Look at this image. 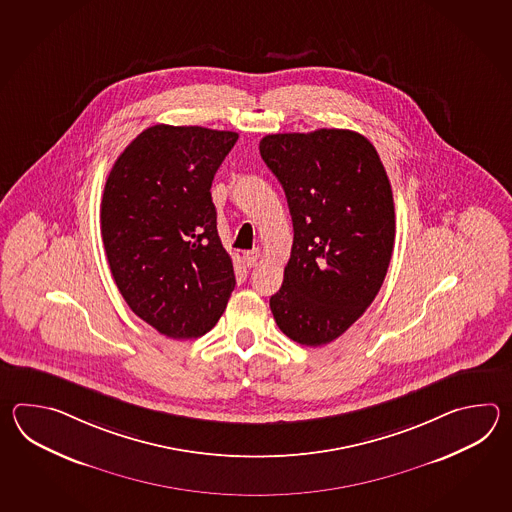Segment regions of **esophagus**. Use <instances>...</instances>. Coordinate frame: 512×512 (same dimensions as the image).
Instances as JSON below:
<instances>
[{"label": "esophagus", "mask_w": 512, "mask_h": 512, "mask_svg": "<svg viewBox=\"0 0 512 512\" xmlns=\"http://www.w3.org/2000/svg\"><path fill=\"white\" fill-rule=\"evenodd\" d=\"M243 260L247 265H254L256 261L260 260V249H252V251L243 252Z\"/></svg>", "instance_id": "34e87169"}]
</instances>
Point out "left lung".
<instances>
[{
  "label": "left lung",
  "instance_id": "obj_1",
  "mask_svg": "<svg viewBox=\"0 0 512 512\" xmlns=\"http://www.w3.org/2000/svg\"><path fill=\"white\" fill-rule=\"evenodd\" d=\"M260 153L283 186L294 229L272 315L294 342L329 344L364 315L388 272L395 241L390 179L357 131L265 135Z\"/></svg>",
  "mask_w": 512,
  "mask_h": 512
}]
</instances>
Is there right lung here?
I'll return each instance as SVG.
<instances>
[{"label": "right lung", "mask_w": 512, "mask_h": 512, "mask_svg": "<svg viewBox=\"0 0 512 512\" xmlns=\"http://www.w3.org/2000/svg\"><path fill=\"white\" fill-rule=\"evenodd\" d=\"M236 141L234 131L155 124L109 172L100 207L109 269L131 311L164 337H203L234 291L210 186Z\"/></svg>", "instance_id": "1"}]
</instances>
